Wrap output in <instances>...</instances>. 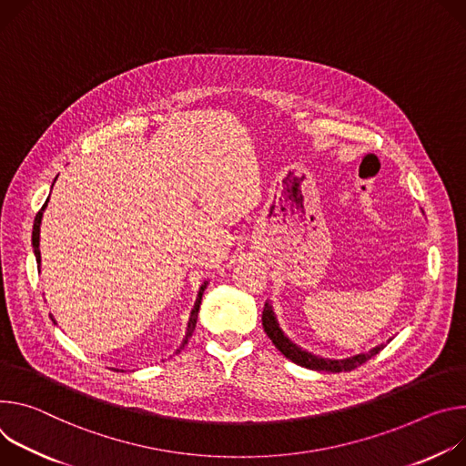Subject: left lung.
<instances>
[{"label": "left lung", "instance_id": "obj_1", "mask_svg": "<svg viewBox=\"0 0 466 466\" xmlns=\"http://www.w3.org/2000/svg\"><path fill=\"white\" fill-rule=\"evenodd\" d=\"M263 328L268 335V339L274 342V346L287 357L290 359L292 363L299 365V367H305V369H311V370H324V372H350L357 367H360L363 363H367V360L370 357H374L376 353H380L390 340H387V344H380L376 348H372L370 351L367 353H359V355H353V357H346V359H322L319 355H313L309 353L305 350H301L299 346H296L292 340H289L283 331L279 329V324L276 320V315L272 311L270 303L265 305L263 309Z\"/></svg>", "mask_w": 466, "mask_h": 466}]
</instances>
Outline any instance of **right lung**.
I'll use <instances>...</instances> for the list:
<instances>
[{"mask_svg": "<svg viewBox=\"0 0 466 466\" xmlns=\"http://www.w3.org/2000/svg\"><path fill=\"white\" fill-rule=\"evenodd\" d=\"M46 205H47V199H46V203L42 205V209L36 213V217H35V224H33V248H35V255H36V263H40V251H38V235H40V220H42V211L46 209ZM205 287H207V283H203L201 285V289H199V292H198V299H196V303H194V309H192V313H190V320H188V328H187V335H185V340H183V344H181V348L179 350H183L185 348V344H187V340H188V337L192 335V331H194V328H196V320H198V311H199V303H201V296H203V290H205ZM177 350V351H179Z\"/></svg>", "mask_w": 466, "mask_h": 466, "instance_id": "obj_1", "label": "right lung"}]
</instances>
